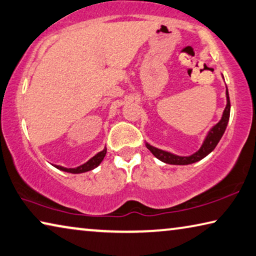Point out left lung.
Masks as SVG:
<instances>
[{"label":"left lung","mask_w":256,"mask_h":256,"mask_svg":"<svg viewBox=\"0 0 256 256\" xmlns=\"http://www.w3.org/2000/svg\"><path fill=\"white\" fill-rule=\"evenodd\" d=\"M229 117H230V99H229L228 88H226V106L224 112H223L222 118L216 125V126H213V128L210 130L208 136H206L204 144H202V146L198 152L192 154V156L182 157V156L173 155L171 152H164V150L155 148L148 144L146 146H147V148L152 152L154 156L157 157L160 160L164 162V163L173 164V165H188V164L196 163V162L200 160L204 157L208 156V154L210 152H213L214 148L216 147V144H218V141H220L223 133L226 131V125H228V122H229Z\"/></svg>","instance_id":"8db88e82"}]
</instances>
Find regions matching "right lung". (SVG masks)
Wrapping results in <instances>:
<instances>
[{"instance_id":"right-lung-1","label":"right lung","mask_w":256,"mask_h":256,"mask_svg":"<svg viewBox=\"0 0 256 256\" xmlns=\"http://www.w3.org/2000/svg\"><path fill=\"white\" fill-rule=\"evenodd\" d=\"M106 152H107V149L104 148L102 152H100L99 154H96V156H93L90 160L86 162V163L78 166V168H62V166H58V165H54L56 168L62 170V171L64 172H70V173H83V172H88V171H91L94 168H96L101 162H102L104 157L106 156Z\"/></svg>"}]
</instances>
